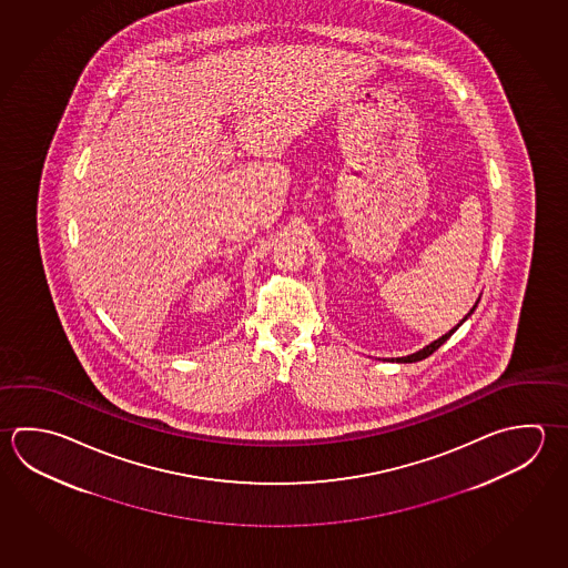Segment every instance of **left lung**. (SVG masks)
<instances>
[{
  "label": "left lung",
  "instance_id": "left-lung-1",
  "mask_svg": "<svg viewBox=\"0 0 568 568\" xmlns=\"http://www.w3.org/2000/svg\"><path fill=\"white\" fill-rule=\"evenodd\" d=\"M478 300H480V298H478ZM478 300H476L475 306H473V308H470V312H468V314H466L465 318H463V321H460V324H463V322H465L466 318H468V316H470V314H473V312H475L476 306H478ZM460 324H456V326H454L453 331L446 332V334H444V336H440V338H438V341L430 342V344H428V346H424L423 351L414 352V354H410V356H403V358H394L393 362H418V361H424V358H428V356H430V354H433L434 351H438V348H440V346H443L444 342L448 341V338H450V336H453L454 332L458 331V326H460Z\"/></svg>",
  "mask_w": 568,
  "mask_h": 568
}]
</instances>
